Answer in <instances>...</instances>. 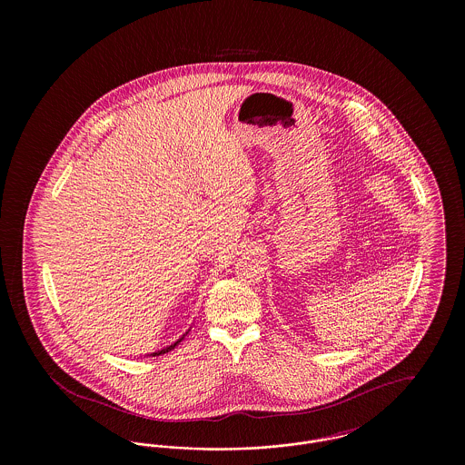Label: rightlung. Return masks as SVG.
<instances>
[{
	"mask_svg": "<svg viewBox=\"0 0 465 465\" xmlns=\"http://www.w3.org/2000/svg\"><path fill=\"white\" fill-rule=\"evenodd\" d=\"M188 331H190V330H188ZM188 331L184 332V334H183V336H181V338H177L176 341H174V343H173V345H167V347H165V349H162V351H158V352H153V354H150V355H162V354H165V352H171V351H173V349H174V347H176V345H179V343H181V340H183V338H184V336H186V334H188Z\"/></svg>",
	"mask_w": 465,
	"mask_h": 465,
	"instance_id": "obj_1",
	"label": "right lung"
}]
</instances>
